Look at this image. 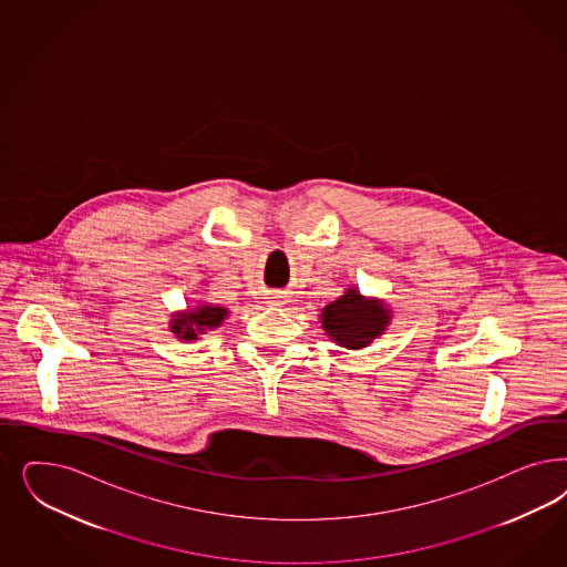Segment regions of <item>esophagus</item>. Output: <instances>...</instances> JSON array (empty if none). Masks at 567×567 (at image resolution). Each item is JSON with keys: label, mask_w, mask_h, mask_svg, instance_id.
Listing matches in <instances>:
<instances>
[{"label": "esophagus", "mask_w": 567, "mask_h": 567, "mask_svg": "<svg viewBox=\"0 0 567 567\" xmlns=\"http://www.w3.org/2000/svg\"><path fill=\"white\" fill-rule=\"evenodd\" d=\"M269 298H271V302H274V305H284V302H286V298H288V296H286V292H281V290H277V292H271V296H269Z\"/></svg>", "instance_id": "34e87169"}]
</instances>
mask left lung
Instances as JSON below:
<instances>
[{"label": "left lung", "instance_id": "obj_1", "mask_svg": "<svg viewBox=\"0 0 567 567\" xmlns=\"http://www.w3.org/2000/svg\"><path fill=\"white\" fill-rule=\"evenodd\" d=\"M329 340L348 350H361L382 338L392 321V309L382 298H369L359 288H347L319 315Z\"/></svg>", "mask_w": 567, "mask_h": 567}]
</instances>
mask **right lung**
I'll use <instances>...</instances> for the list:
<instances>
[{
    "mask_svg": "<svg viewBox=\"0 0 567 567\" xmlns=\"http://www.w3.org/2000/svg\"><path fill=\"white\" fill-rule=\"evenodd\" d=\"M229 309L220 305H210L204 300H196L194 307L185 311H175L168 321V331L182 340V342H194L200 340V336L220 328V323L227 319Z\"/></svg>",
    "mask_w": 567,
    "mask_h": 567,
    "instance_id": "add662e5",
    "label": "right lung"
}]
</instances>
